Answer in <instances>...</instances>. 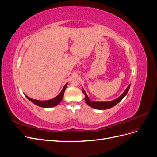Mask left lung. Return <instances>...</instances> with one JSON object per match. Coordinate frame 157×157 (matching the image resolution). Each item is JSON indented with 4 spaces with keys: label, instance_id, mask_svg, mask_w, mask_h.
Listing matches in <instances>:
<instances>
[{
    "label": "left lung",
    "instance_id": "left-lung-1",
    "mask_svg": "<svg viewBox=\"0 0 157 157\" xmlns=\"http://www.w3.org/2000/svg\"><path fill=\"white\" fill-rule=\"evenodd\" d=\"M130 84L127 87L125 91L123 92L119 97L115 99H114V100L109 101H92L89 99L88 95L86 94V92H85L84 88L82 89V93L85 95V98H84L85 101L86 102V103L90 107H91L92 108H94V109H99V110H104V109H108L114 106H115L117 103H119L122 99L126 96L128 90L130 89Z\"/></svg>",
    "mask_w": 157,
    "mask_h": 157
}]
</instances>
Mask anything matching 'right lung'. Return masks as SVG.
<instances>
[{
  "instance_id": "add662e5",
  "label": "right lung",
  "mask_w": 157,
  "mask_h": 157,
  "mask_svg": "<svg viewBox=\"0 0 157 157\" xmlns=\"http://www.w3.org/2000/svg\"><path fill=\"white\" fill-rule=\"evenodd\" d=\"M68 83L66 84L65 86H63L62 90H61V92L58 95V96L54 98L53 99H49V100H45V101H40V100H37V99H33L29 97H28L25 94V97L29 99L30 101H31L33 103L35 104L36 105L39 106L41 107H44V108H49V107H53L56 105H58V104L62 101V99L63 98V95L65 90L67 88Z\"/></svg>"
}]
</instances>
